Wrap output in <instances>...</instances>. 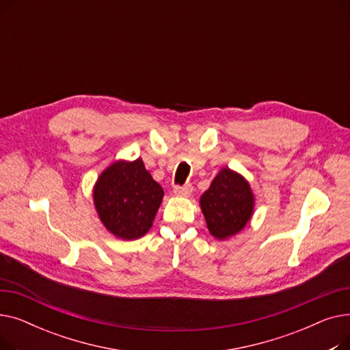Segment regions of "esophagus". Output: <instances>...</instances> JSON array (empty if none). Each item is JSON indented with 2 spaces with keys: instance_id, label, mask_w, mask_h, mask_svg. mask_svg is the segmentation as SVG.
I'll use <instances>...</instances> for the list:
<instances>
[{
  "instance_id": "1",
  "label": "esophagus",
  "mask_w": 350,
  "mask_h": 350,
  "mask_svg": "<svg viewBox=\"0 0 350 350\" xmlns=\"http://www.w3.org/2000/svg\"><path fill=\"white\" fill-rule=\"evenodd\" d=\"M173 193L177 197H189L193 193V187L190 185H187V186H177V187H174Z\"/></svg>"
}]
</instances>
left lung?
<instances>
[{"mask_svg":"<svg viewBox=\"0 0 350 350\" xmlns=\"http://www.w3.org/2000/svg\"><path fill=\"white\" fill-rule=\"evenodd\" d=\"M255 197L240 173L223 167L200 197L207 228L217 240H228L245 228L254 214Z\"/></svg>","mask_w":350,"mask_h":350,"instance_id":"obj_1","label":"left lung"}]
</instances>
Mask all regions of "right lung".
Wrapping results in <instances>:
<instances>
[{"label": "right lung", "instance_id": "right-lung-1", "mask_svg": "<svg viewBox=\"0 0 350 350\" xmlns=\"http://www.w3.org/2000/svg\"><path fill=\"white\" fill-rule=\"evenodd\" d=\"M164 191L143 160H116L98 177L94 204L105 228L120 240H137L153 226Z\"/></svg>", "mask_w": 350, "mask_h": 350}]
</instances>
